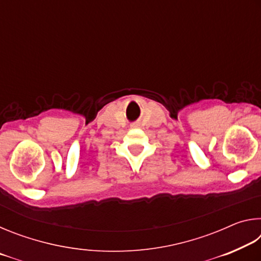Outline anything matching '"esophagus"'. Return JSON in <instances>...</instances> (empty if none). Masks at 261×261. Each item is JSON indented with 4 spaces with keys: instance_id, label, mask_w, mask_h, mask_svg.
<instances>
[{
    "instance_id": "esophagus-1",
    "label": "esophagus",
    "mask_w": 261,
    "mask_h": 261,
    "mask_svg": "<svg viewBox=\"0 0 261 261\" xmlns=\"http://www.w3.org/2000/svg\"><path fill=\"white\" fill-rule=\"evenodd\" d=\"M132 126H134V127H137V126H138V125H137V124H134V125H132Z\"/></svg>"
}]
</instances>
